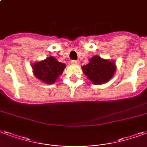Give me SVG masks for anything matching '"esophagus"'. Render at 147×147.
<instances>
[{
    "label": "esophagus",
    "mask_w": 147,
    "mask_h": 147,
    "mask_svg": "<svg viewBox=\"0 0 147 147\" xmlns=\"http://www.w3.org/2000/svg\"><path fill=\"white\" fill-rule=\"evenodd\" d=\"M71 64H72V65H78V61H76V60H71Z\"/></svg>",
    "instance_id": "34e87169"
}]
</instances>
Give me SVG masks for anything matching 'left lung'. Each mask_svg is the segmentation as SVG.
I'll list each match as a JSON object with an SVG mask.
<instances>
[{
  "label": "left lung",
  "mask_w": 147,
  "mask_h": 147,
  "mask_svg": "<svg viewBox=\"0 0 147 147\" xmlns=\"http://www.w3.org/2000/svg\"><path fill=\"white\" fill-rule=\"evenodd\" d=\"M82 71L92 83L99 85L108 82L113 77L116 65L113 61L94 56L86 65L82 67Z\"/></svg>",
  "instance_id": "obj_1"
}]
</instances>
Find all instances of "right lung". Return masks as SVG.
<instances>
[{
    "instance_id": "add662e5",
    "label": "right lung",
    "mask_w": 147,
    "mask_h": 147,
    "mask_svg": "<svg viewBox=\"0 0 147 147\" xmlns=\"http://www.w3.org/2000/svg\"><path fill=\"white\" fill-rule=\"evenodd\" d=\"M65 68V64L59 62L51 56L32 65L34 76L47 84L55 82L57 78L62 74Z\"/></svg>"
}]
</instances>
